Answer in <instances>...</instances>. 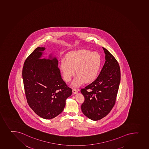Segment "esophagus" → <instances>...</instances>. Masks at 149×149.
Here are the masks:
<instances>
[{
	"mask_svg": "<svg viewBox=\"0 0 149 149\" xmlns=\"http://www.w3.org/2000/svg\"><path fill=\"white\" fill-rule=\"evenodd\" d=\"M77 92H78V91H77V90L74 89H72V93H73V94H76L77 93Z\"/></svg>",
	"mask_w": 149,
	"mask_h": 149,
	"instance_id": "esophagus-1",
	"label": "esophagus"
}]
</instances>
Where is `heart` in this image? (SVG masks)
Masks as SVG:
<instances>
[{
    "mask_svg": "<svg viewBox=\"0 0 149 149\" xmlns=\"http://www.w3.org/2000/svg\"><path fill=\"white\" fill-rule=\"evenodd\" d=\"M102 65V57L97 52L88 50H77L68 53L67 59L61 60L60 68L65 81L70 82L75 74L72 85L80 86L84 82H90L99 74Z\"/></svg>",
    "mask_w": 149,
    "mask_h": 149,
    "instance_id": "heart-1",
    "label": "heart"
}]
</instances>
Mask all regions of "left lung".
I'll return each instance as SVG.
<instances>
[{
    "label": "left lung",
    "mask_w": 149,
    "mask_h": 149,
    "mask_svg": "<svg viewBox=\"0 0 149 149\" xmlns=\"http://www.w3.org/2000/svg\"><path fill=\"white\" fill-rule=\"evenodd\" d=\"M105 62L96 80L81 89L85 100L81 108L83 114L97 121L109 113L116 102L121 80L120 68L114 57L102 47Z\"/></svg>",
    "instance_id": "8db88e82"
}]
</instances>
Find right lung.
<instances>
[{
  "instance_id": "1",
  "label": "right lung",
  "mask_w": 149,
  "mask_h": 149,
  "mask_svg": "<svg viewBox=\"0 0 149 149\" xmlns=\"http://www.w3.org/2000/svg\"><path fill=\"white\" fill-rule=\"evenodd\" d=\"M45 47H37L25 60L22 78L27 101L35 113L45 119L63 111L72 90L61 77L58 61L52 54L42 58Z\"/></svg>"
}]
</instances>
